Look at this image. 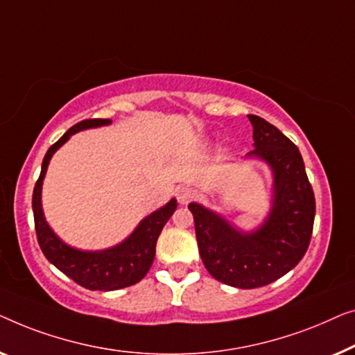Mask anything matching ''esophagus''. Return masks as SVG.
I'll use <instances>...</instances> for the list:
<instances>
[{
	"mask_svg": "<svg viewBox=\"0 0 355 355\" xmlns=\"http://www.w3.org/2000/svg\"><path fill=\"white\" fill-rule=\"evenodd\" d=\"M193 198H194V191L191 188L182 187L177 189V199L180 204H188L189 201H193Z\"/></svg>",
	"mask_w": 355,
	"mask_h": 355,
	"instance_id": "obj_1",
	"label": "esophagus"
}]
</instances>
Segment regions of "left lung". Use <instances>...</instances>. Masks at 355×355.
Here are the masks:
<instances>
[{"label":"left lung","instance_id":"8db88e82","mask_svg":"<svg viewBox=\"0 0 355 355\" xmlns=\"http://www.w3.org/2000/svg\"><path fill=\"white\" fill-rule=\"evenodd\" d=\"M252 123L254 149L273 175L270 212L252 232H244L220 214L191 202L198 248L207 272L230 286L261 288L297 266L311 243L315 198L301 153L291 139L259 116Z\"/></svg>","mask_w":355,"mask_h":355}]
</instances>
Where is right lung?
Listing matches in <instances>:
<instances>
[{
    "instance_id": "obj_1",
    "label": "right lung",
    "mask_w": 355,
    "mask_h": 355,
    "mask_svg": "<svg viewBox=\"0 0 355 355\" xmlns=\"http://www.w3.org/2000/svg\"><path fill=\"white\" fill-rule=\"evenodd\" d=\"M112 123L111 119H88L69 128L44 154L42 173L35 183L32 207L37 239L44 257L59 268L64 275L72 278L80 286L92 291H114L138 283L149 272L156 256V243L164 225L177 209V199L172 198L166 206L149 214L138 223L122 243L101 251H83L64 243L48 225L42 207V188L49 161L54 153L69 141L73 133L88 128H98Z\"/></svg>"
}]
</instances>
